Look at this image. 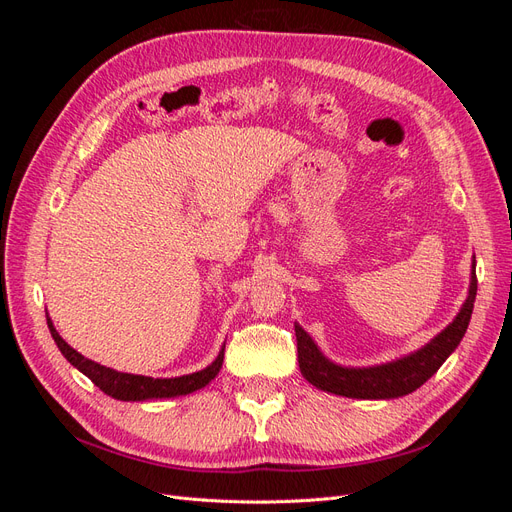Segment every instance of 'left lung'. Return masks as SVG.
I'll return each instance as SVG.
<instances>
[{
    "mask_svg": "<svg viewBox=\"0 0 512 512\" xmlns=\"http://www.w3.org/2000/svg\"><path fill=\"white\" fill-rule=\"evenodd\" d=\"M476 262L472 267V282L470 294L466 303H463L457 318L448 324V327L431 339V342L416 350L404 359L378 365V367H339L324 359L318 346L312 342L299 324H294V333H297V350H299V367L303 378L314 384L316 389L329 391L344 397L356 399H393L408 395L423 386L442 363L451 356V352L459 346L461 337L466 335V329L472 318L474 299H476Z\"/></svg>",
    "mask_w": 512,
    "mask_h": 512,
    "instance_id": "1",
    "label": "left lung"
}]
</instances>
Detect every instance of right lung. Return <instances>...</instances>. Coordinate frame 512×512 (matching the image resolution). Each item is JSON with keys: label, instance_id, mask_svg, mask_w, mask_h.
Instances as JSON below:
<instances>
[{"label": "right lung", "instance_id": "right-lung-1", "mask_svg": "<svg viewBox=\"0 0 512 512\" xmlns=\"http://www.w3.org/2000/svg\"><path fill=\"white\" fill-rule=\"evenodd\" d=\"M46 322H49V331L55 339L57 348L61 350V354L79 369L83 374L94 382L98 389H102L106 395H111L115 399L121 401H141V399H158V397H177V395H188L194 393L198 389L207 386L224 363V348L218 354L209 367H205L203 371H196V374L190 376H181V378H147V376H134V374H121V371H115L111 367L98 365L94 361L85 359L83 354L76 352L74 348H70L64 339L59 337V333L55 331L51 318L46 316Z\"/></svg>", "mask_w": 512, "mask_h": 512}]
</instances>
